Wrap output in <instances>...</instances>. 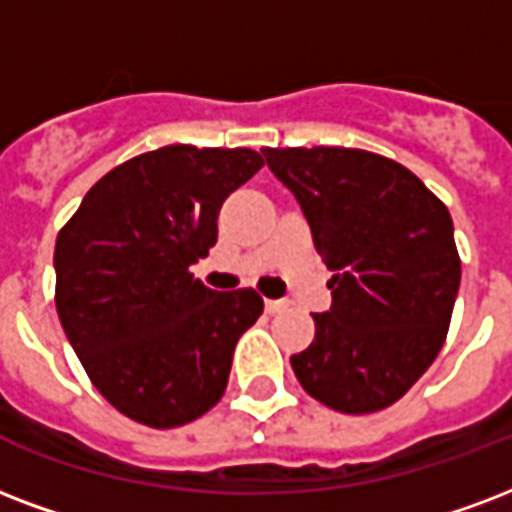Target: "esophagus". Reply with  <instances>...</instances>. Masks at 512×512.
<instances>
[{
	"label": "esophagus",
	"instance_id": "obj_1",
	"mask_svg": "<svg viewBox=\"0 0 512 512\" xmlns=\"http://www.w3.org/2000/svg\"><path fill=\"white\" fill-rule=\"evenodd\" d=\"M287 306H290L287 300H265V311H268V314H279V311H284Z\"/></svg>",
	"mask_w": 512,
	"mask_h": 512
}]
</instances>
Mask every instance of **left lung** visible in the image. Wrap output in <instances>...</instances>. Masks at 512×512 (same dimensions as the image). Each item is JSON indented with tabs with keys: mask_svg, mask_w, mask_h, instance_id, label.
Returning a JSON list of instances; mask_svg holds the SVG:
<instances>
[{
	"mask_svg": "<svg viewBox=\"0 0 512 512\" xmlns=\"http://www.w3.org/2000/svg\"><path fill=\"white\" fill-rule=\"evenodd\" d=\"M306 214L333 279L314 341L292 354L308 395L341 413L384 411L443 349L462 260L446 204L413 171L354 147H265Z\"/></svg>",
	"mask_w": 512,
	"mask_h": 512,
	"instance_id": "left-lung-1",
	"label": "left lung"
}]
</instances>
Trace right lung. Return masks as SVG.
Returning <instances> with one entry per match:
<instances>
[{"label": "right lung", "instance_id": "1", "mask_svg": "<svg viewBox=\"0 0 512 512\" xmlns=\"http://www.w3.org/2000/svg\"><path fill=\"white\" fill-rule=\"evenodd\" d=\"M260 169L249 147H158L104 174L58 230L61 327L101 397L144 427L212 411L263 314L252 287L214 292L190 273L217 244L222 201Z\"/></svg>", "mask_w": 512, "mask_h": 512}]
</instances>
